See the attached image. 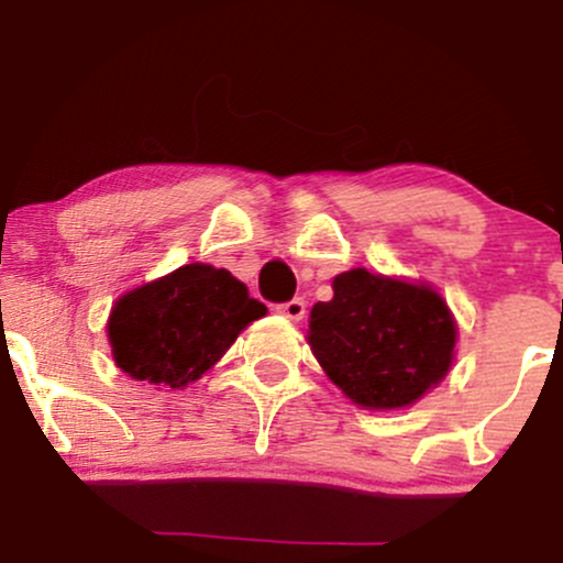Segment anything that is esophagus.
<instances>
[{
	"label": "esophagus",
	"mask_w": 563,
	"mask_h": 563,
	"mask_svg": "<svg viewBox=\"0 0 563 563\" xmlns=\"http://www.w3.org/2000/svg\"><path fill=\"white\" fill-rule=\"evenodd\" d=\"M277 312L288 320H301L303 312H307V301L296 296V299H290L286 303H277Z\"/></svg>",
	"instance_id": "obj_1"
}]
</instances>
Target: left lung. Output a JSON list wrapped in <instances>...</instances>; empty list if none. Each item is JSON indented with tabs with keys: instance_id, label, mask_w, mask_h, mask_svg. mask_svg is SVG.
Returning <instances> with one entry per match:
<instances>
[{
	"instance_id": "8db88e82",
	"label": "left lung",
	"mask_w": 563,
	"mask_h": 563,
	"mask_svg": "<svg viewBox=\"0 0 563 563\" xmlns=\"http://www.w3.org/2000/svg\"><path fill=\"white\" fill-rule=\"evenodd\" d=\"M455 320L434 288L349 269L309 312V346L328 378L367 410H397L448 376Z\"/></svg>"
}]
</instances>
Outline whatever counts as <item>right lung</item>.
<instances>
[{"label":"right lung","mask_w":563,"mask_h":563,"mask_svg":"<svg viewBox=\"0 0 563 563\" xmlns=\"http://www.w3.org/2000/svg\"><path fill=\"white\" fill-rule=\"evenodd\" d=\"M267 314L228 269L185 264L129 290L108 320L113 360L132 378L183 389L219 363L249 322Z\"/></svg>","instance_id":"add662e5"}]
</instances>
